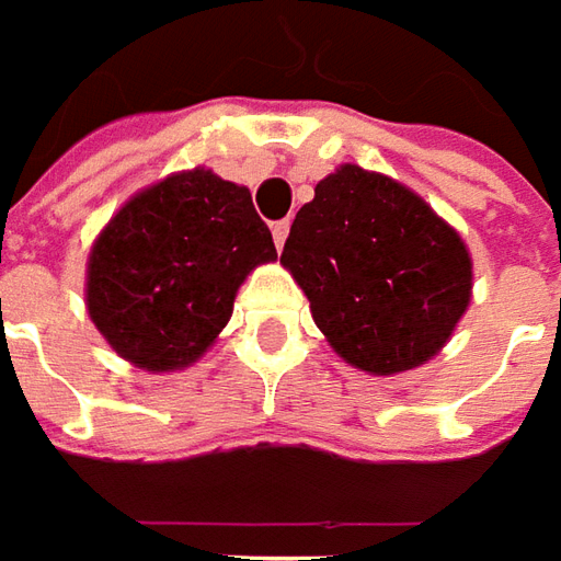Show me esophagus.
I'll use <instances>...</instances> for the list:
<instances>
[{
	"instance_id": "obj_1",
	"label": "esophagus",
	"mask_w": 561,
	"mask_h": 561,
	"mask_svg": "<svg viewBox=\"0 0 561 561\" xmlns=\"http://www.w3.org/2000/svg\"><path fill=\"white\" fill-rule=\"evenodd\" d=\"M272 236H274V244H277V250L287 244V236H289V220H280V224L272 226Z\"/></svg>"
}]
</instances>
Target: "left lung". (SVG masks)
I'll return each instance as SVG.
<instances>
[{
    "label": "left lung",
    "mask_w": 561,
    "mask_h": 561,
    "mask_svg": "<svg viewBox=\"0 0 561 561\" xmlns=\"http://www.w3.org/2000/svg\"><path fill=\"white\" fill-rule=\"evenodd\" d=\"M280 265L311 301L329 347L377 377L438 356L474 287L462 236L426 198L353 162L313 186Z\"/></svg>",
    "instance_id": "obj_1"
}]
</instances>
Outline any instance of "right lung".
<instances>
[{
    "mask_svg": "<svg viewBox=\"0 0 561 561\" xmlns=\"http://www.w3.org/2000/svg\"><path fill=\"white\" fill-rule=\"evenodd\" d=\"M274 260L248 186L196 165L145 186L105 224L87 256L83 301L126 363L181 371L224 332L248 274Z\"/></svg>",
    "mask_w": 561,
    "mask_h": 561,
    "instance_id": "add662e5",
    "label": "right lung"
}]
</instances>
